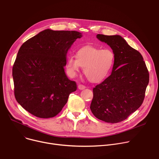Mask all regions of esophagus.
Wrapping results in <instances>:
<instances>
[{"label":"esophagus","mask_w":159,"mask_h":159,"mask_svg":"<svg viewBox=\"0 0 159 159\" xmlns=\"http://www.w3.org/2000/svg\"><path fill=\"white\" fill-rule=\"evenodd\" d=\"M78 88L80 90H82V89H84L86 88V86L83 85V84H79V85L78 86Z\"/></svg>","instance_id":"obj_1"}]
</instances>
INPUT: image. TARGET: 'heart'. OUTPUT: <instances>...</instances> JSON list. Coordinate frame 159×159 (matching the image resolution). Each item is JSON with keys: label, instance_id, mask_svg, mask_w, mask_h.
I'll use <instances>...</instances> for the list:
<instances>
[{"label": "heart", "instance_id": "b5f03b06", "mask_svg": "<svg viewBox=\"0 0 159 159\" xmlns=\"http://www.w3.org/2000/svg\"><path fill=\"white\" fill-rule=\"evenodd\" d=\"M114 62V54L111 50L86 46L77 52L76 57L71 56L68 58L66 69L70 76L75 77L82 67L90 82H99L107 77Z\"/></svg>", "mask_w": 159, "mask_h": 159}]
</instances>
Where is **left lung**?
<instances>
[{"label": "left lung", "instance_id": "left-lung-1", "mask_svg": "<svg viewBox=\"0 0 159 159\" xmlns=\"http://www.w3.org/2000/svg\"><path fill=\"white\" fill-rule=\"evenodd\" d=\"M113 50L111 75L95 86L90 109L97 118L116 123L138 109L145 97L149 72L140 53L119 35L97 34Z\"/></svg>", "mask_w": 159, "mask_h": 159}]
</instances>
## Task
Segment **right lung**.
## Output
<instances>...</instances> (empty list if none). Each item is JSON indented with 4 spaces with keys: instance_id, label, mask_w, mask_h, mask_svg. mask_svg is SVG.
Returning <instances> with one entry per match:
<instances>
[{
    "instance_id": "1",
    "label": "right lung",
    "mask_w": 159,
    "mask_h": 159,
    "mask_svg": "<svg viewBox=\"0 0 159 159\" xmlns=\"http://www.w3.org/2000/svg\"><path fill=\"white\" fill-rule=\"evenodd\" d=\"M82 34L75 30L45 29L20 48L13 66L18 103L38 118L57 115L77 84L65 72L69 48Z\"/></svg>"
}]
</instances>
